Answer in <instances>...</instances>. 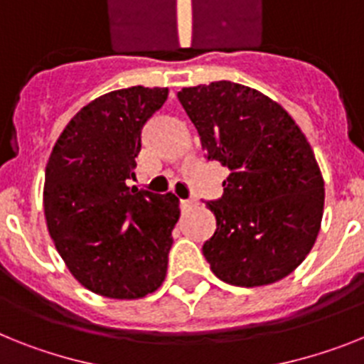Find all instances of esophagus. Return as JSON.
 I'll return each mask as SVG.
<instances>
[{"mask_svg": "<svg viewBox=\"0 0 364 364\" xmlns=\"http://www.w3.org/2000/svg\"><path fill=\"white\" fill-rule=\"evenodd\" d=\"M192 203H196L194 198H191V200H181V201H179V205H181V208H188Z\"/></svg>", "mask_w": 364, "mask_h": 364, "instance_id": "obj_1", "label": "esophagus"}]
</instances>
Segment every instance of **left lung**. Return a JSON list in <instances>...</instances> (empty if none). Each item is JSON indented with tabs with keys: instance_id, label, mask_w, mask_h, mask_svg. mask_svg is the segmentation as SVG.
<instances>
[{
	"instance_id": "left-lung-1",
	"label": "left lung",
	"mask_w": 364,
	"mask_h": 364,
	"mask_svg": "<svg viewBox=\"0 0 364 364\" xmlns=\"http://www.w3.org/2000/svg\"><path fill=\"white\" fill-rule=\"evenodd\" d=\"M208 159L229 168L203 255L220 280L257 287L278 282L314 247L324 179L302 129L280 104L229 80L178 93Z\"/></svg>"
}]
</instances>
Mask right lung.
Segmentation results:
<instances>
[{"label": "right lung", "instance_id": "obj_1", "mask_svg": "<svg viewBox=\"0 0 364 364\" xmlns=\"http://www.w3.org/2000/svg\"><path fill=\"white\" fill-rule=\"evenodd\" d=\"M166 99L168 87L134 86L91 100L68 122L47 161L50 238L73 277L107 299H143L166 277L179 200L128 186L141 129Z\"/></svg>", "mask_w": 364, "mask_h": 364}]
</instances>
